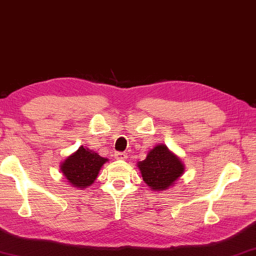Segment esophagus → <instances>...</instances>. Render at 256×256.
I'll use <instances>...</instances> for the list:
<instances>
[{
  "label": "esophagus",
  "instance_id": "esophagus-1",
  "mask_svg": "<svg viewBox=\"0 0 256 256\" xmlns=\"http://www.w3.org/2000/svg\"><path fill=\"white\" fill-rule=\"evenodd\" d=\"M114 156H115L116 160H125L128 158V154H126V153H124V152H115Z\"/></svg>",
  "mask_w": 256,
  "mask_h": 256
}]
</instances>
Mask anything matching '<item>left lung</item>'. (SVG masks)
Returning a JSON list of instances; mask_svg holds the SVG:
<instances>
[{
	"label": "left lung",
	"instance_id": "1",
	"mask_svg": "<svg viewBox=\"0 0 256 256\" xmlns=\"http://www.w3.org/2000/svg\"><path fill=\"white\" fill-rule=\"evenodd\" d=\"M143 181L153 192L166 190L176 184L184 171L179 156L164 144H158L148 153L146 160L138 164Z\"/></svg>",
	"mask_w": 256,
	"mask_h": 256
}]
</instances>
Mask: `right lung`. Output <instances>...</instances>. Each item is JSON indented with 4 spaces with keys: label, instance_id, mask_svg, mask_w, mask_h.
<instances>
[{
    "label": "right lung",
    "instance_id": "add662e5",
    "mask_svg": "<svg viewBox=\"0 0 256 256\" xmlns=\"http://www.w3.org/2000/svg\"><path fill=\"white\" fill-rule=\"evenodd\" d=\"M108 161V159L100 156L98 153L82 146L75 153L66 158L60 164V170L72 186L85 189L94 184L100 168Z\"/></svg>",
    "mask_w": 256,
    "mask_h": 256
}]
</instances>
